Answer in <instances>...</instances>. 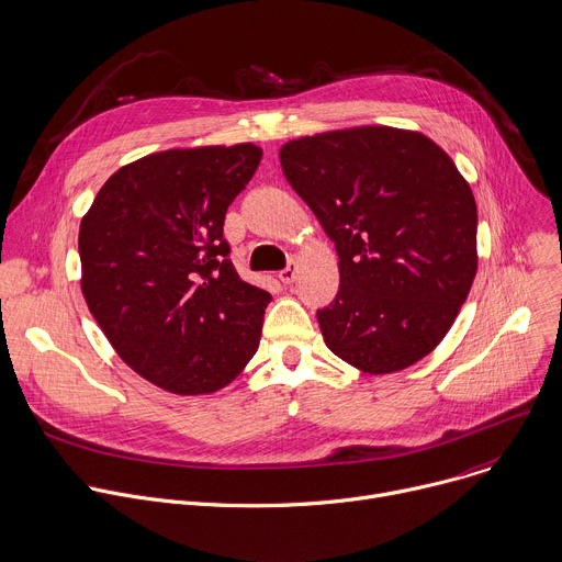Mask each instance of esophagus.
Listing matches in <instances>:
<instances>
[{
    "instance_id": "34e87169",
    "label": "esophagus",
    "mask_w": 562,
    "mask_h": 562,
    "mask_svg": "<svg viewBox=\"0 0 562 562\" xmlns=\"http://www.w3.org/2000/svg\"><path fill=\"white\" fill-rule=\"evenodd\" d=\"M296 274H299V266H296V261H290L288 268H283V270L279 272V279L288 285V283H292V281L296 279Z\"/></svg>"
}]
</instances>
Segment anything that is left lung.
I'll list each match as a JSON object with an SVG mask.
<instances>
[{
  "label": "left lung",
  "instance_id": "left-lung-1",
  "mask_svg": "<svg viewBox=\"0 0 562 562\" xmlns=\"http://www.w3.org/2000/svg\"><path fill=\"white\" fill-rule=\"evenodd\" d=\"M294 192L339 255V294L316 312L325 346L368 374L405 370L450 331L476 277V201L429 137L357 126L279 150Z\"/></svg>",
  "mask_w": 562,
  "mask_h": 562
}]
</instances>
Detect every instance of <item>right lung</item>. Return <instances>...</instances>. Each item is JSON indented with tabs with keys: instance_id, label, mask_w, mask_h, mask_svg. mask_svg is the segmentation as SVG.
<instances>
[{
	"instance_id": "obj_1",
	"label": "right lung",
	"mask_w": 562,
	"mask_h": 562,
	"mask_svg": "<svg viewBox=\"0 0 562 562\" xmlns=\"http://www.w3.org/2000/svg\"><path fill=\"white\" fill-rule=\"evenodd\" d=\"M261 155L255 144L146 155L81 218L86 305L122 361L166 392L226 387L259 348L272 296L237 274L223 221Z\"/></svg>"
}]
</instances>
